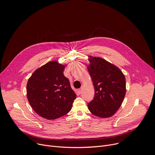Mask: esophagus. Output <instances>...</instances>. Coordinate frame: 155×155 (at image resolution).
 I'll list each match as a JSON object with an SVG mask.
<instances>
[{"instance_id": "esophagus-1", "label": "esophagus", "mask_w": 155, "mask_h": 155, "mask_svg": "<svg viewBox=\"0 0 155 155\" xmlns=\"http://www.w3.org/2000/svg\"><path fill=\"white\" fill-rule=\"evenodd\" d=\"M81 91H82V88H79V89L78 90V91L79 94H81Z\"/></svg>"}]
</instances>
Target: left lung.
<instances>
[{"instance_id": "1", "label": "left lung", "mask_w": 155, "mask_h": 155, "mask_svg": "<svg viewBox=\"0 0 155 155\" xmlns=\"http://www.w3.org/2000/svg\"><path fill=\"white\" fill-rule=\"evenodd\" d=\"M88 72L94 87L93 100L88 103L91 113L100 117L114 115L122 104L125 95V78L121 70L104 59H89Z\"/></svg>"}]
</instances>
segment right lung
Wrapping results in <instances>:
<instances>
[{
    "instance_id": "add662e5",
    "label": "right lung",
    "mask_w": 155,
    "mask_h": 155,
    "mask_svg": "<svg viewBox=\"0 0 155 155\" xmlns=\"http://www.w3.org/2000/svg\"><path fill=\"white\" fill-rule=\"evenodd\" d=\"M64 65L49 62L38 68L28 81V100L42 117L58 119L72 109L77 95L64 75Z\"/></svg>"
}]
</instances>
